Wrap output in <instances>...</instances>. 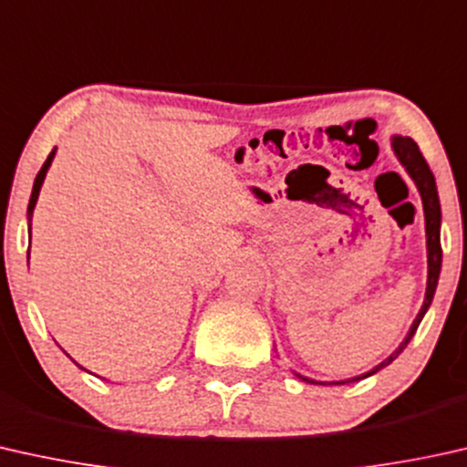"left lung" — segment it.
<instances>
[{
  "label": "left lung",
  "instance_id": "left-lung-1",
  "mask_svg": "<svg viewBox=\"0 0 467 467\" xmlns=\"http://www.w3.org/2000/svg\"><path fill=\"white\" fill-rule=\"evenodd\" d=\"M391 150H394L396 158L400 164L404 166V171L409 172V177L415 181V185L419 189V193H421V202H423V214H425V238H428V288H425V299H423V306L419 309L417 317L410 324L407 337H404V341L398 346L396 351H391V354L385 358L381 364H377L375 368H370L368 373L364 375H358V377H351V379L346 381H333V383H322V381H314L309 379V377H303L299 373H295L299 379L307 381V383H314V385H343V383H354V381H360V379H367V377L375 375L377 370H381L383 367H388L396 360L398 356L402 354V349L409 346V341L413 339V335L417 333V327L419 322L423 320L425 312H428V307L431 306V299H434V293H436V286H438V278H441V265H442V248H441V200H438V189H436V179L434 174H431L428 161L419 151V147L413 139L409 137H394L391 139Z\"/></svg>",
  "mask_w": 467,
  "mask_h": 467
}]
</instances>
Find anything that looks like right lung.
Segmentation results:
<instances>
[{"mask_svg": "<svg viewBox=\"0 0 467 467\" xmlns=\"http://www.w3.org/2000/svg\"><path fill=\"white\" fill-rule=\"evenodd\" d=\"M54 151H57V150H52V153L48 155V160H46V161H44L42 171H39V172H37V177H36V183H33V192H31L29 208H26V219H29V234H31V217H33V208H36V202H37L39 189H42V185H44V179H46V172H48V168H50V164H52V160H54ZM78 367H79V364H78Z\"/></svg>", "mask_w": 467, "mask_h": 467, "instance_id": "1", "label": "right lung"}]
</instances>
